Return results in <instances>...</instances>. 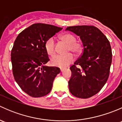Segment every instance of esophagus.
<instances>
[{"instance_id": "34e87169", "label": "esophagus", "mask_w": 122, "mask_h": 122, "mask_svg": "<svg viewBox=\"0 0 122 122\" xmlns=\"http://www.w3.org/2000/svg\"><path fill=\"white\" fill-rule=\"evenodd\" d=\"M64 70H65L64 68H60V70H61V72H63Z\"/></svg>"}]
</instances>
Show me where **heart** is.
<instances>
[{"label": "heart", "mask_w": 122, "mask_h": 122, "mask_svg": "<svg viewBox=\"0 0 122 122\" xmlns=\"http://www.w3.org/2000/svg\"><path fill=\"white\" fill-rule=\"evenodd\" d=\"M60 39L68 45L67 52L79 54L83 49L81 42L76 41V38L73 34H65L60 36ZM45 50L46 52L50 56H53L55 54V41L53 38L48 39L45 44ZM74 60V57L72 54L69 53L66 55H56L51 59V64L55 67L65 68L72 63Z\"/></svg>", "instance_id": "heart-1"}]
</instances>
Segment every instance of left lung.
Masks as SVG:
<instances>
[{"label":"left lung","instance_id":"obj_1","mask_svg":"<svg viewBox=\"0 0 122 122\" xmlns=\"http://www.w3.org/2000/svg\"><path fill=\"white\" fill-rule=\"evenodd\" d=\"M66 30L79 36L83 45V54L70 67L69 90L77 97H91L99 93L109 78L112 60L110 42L94 26H69Z\"/></svg>","mask_w":122,"mask_h":122}]
</instances>
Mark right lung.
<instances>
[{"instance_id": "right-lung-1", "label": "right lung", "mask_w": 122, "mask_h": 122, "mask_svg": "<svg viewBox=\"0 0 122 122\" xmlns=\"http://www.w3.org/2000/svg\"><path fill=\"white\" fill-rule=\"evenodd\" d=\"M62 29L35 23L22 31L15 41L11 51L13 74L19 87L30 96L39 97L48 94L60 72L58 67L45 66L50 59L45 44Z\"/></svg>"}]
</instances>
